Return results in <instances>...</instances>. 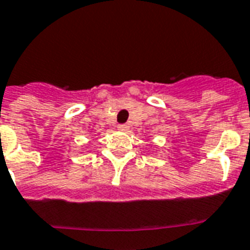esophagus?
<instances>
[{
    "label": "esophagus",
    "instance_id": "obj_1",
    "mask_svg": "<svg viewBox=\"0 0 250 250\" xmlns=\"http://www.w3.org/2000/svg\"><path fill=\"white\" fill-rule=\"evenodd\" d=\"M128 128H129V125H125V123H123V125H118L119 131H127Z\"/></svg>",
    "mask_w": 250,
    "mask_h": 250
}]
</instances>
